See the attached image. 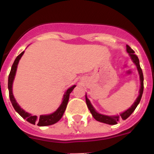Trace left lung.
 Instances as JSON below:
<instances>
[{
    "label": "left lung",
    "mask_w": 154,
    "mask_h": 154,
    "mask_svg": "<svg viewBox=\"0 0 154 154\" xmlns=\"http://www.w3.org/2000/svg\"><path fill=\"white\" fill-rule=\"evenodd\" d=\"M126 51L129 53L130 58H131L132 61L133 62V63H135L136 66L137 68V70H138L139 75H140V94H139L138 97L136 99V101L134 102L132 106L130 109H128L127 110H126L125 112H123V113L119 114V116H106L103 115V114H100L99 112H97L96 111V109H94V107L92 106V105L91 104L89 99L87 98L86 95H85V102H86V105L88 108H89V111L92 113V116L94 117V119L96 120L99 121V122H101V123H106V124L109 125H115L117 124L118 121L119 120V119H123V120L127 119L130 115L133 112V111L136 109L137 106H138V104L140 102L141 97H142L143 92V75L142 69L140 68V61H139V58L137 55L134 54L135 51L132 49L131 48L129 45H126Z\"/></svg>",
    "instance_id": "obj_1"
}]
</instances>
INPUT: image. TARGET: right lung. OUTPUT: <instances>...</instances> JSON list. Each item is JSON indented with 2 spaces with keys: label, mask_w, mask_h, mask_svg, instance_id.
I'll use <instances>...</instances> for the list:
<instances>
[{
  "label": "right lung",
  "mask_w": 154,
  "mask_h": 154,
  "mask_svg": "<svg viewBox=\"0 0 154 154\" xmlns=\"http://www.w3.org/2000/svg\"><path fill=\"white\" fill-rule=\"evenodd\" d=\"M24 51L22 52L15 58V60L14 62L13 65H12L11 69L10 74L8 76V90H9V97H10V100L11 102V104L13 106L14 109H15L16 112L21 116V117L26 119L28 123H31V124H37L39 126H50V125L55 124L58 121L61 119L62 117L65 110L67 106L68 102H69V95L74 88L75 87V85H72L70 87L69 89H67V91L65 92V95L63 96V99H62V103L60 105V106L58 107V109L54 112L53 113L49 114V115H41L39 118H37V116H32L31 114L28 113V112H25L24 109L20 107L17 103L16 102L15 99L14 97L13 92H12V85H13V82L14 79V76L16 74V71H17V65H18L19 60L21 59V56L23 55Z\"/></svg>",
  "instance_id": "right-lung-1"
}]
</instances>
